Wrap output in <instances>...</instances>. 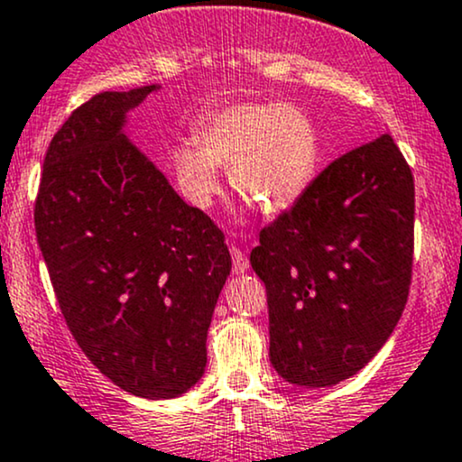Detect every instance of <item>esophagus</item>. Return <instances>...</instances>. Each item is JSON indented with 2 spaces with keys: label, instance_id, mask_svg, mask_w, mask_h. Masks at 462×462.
Listing matches in <instances>:
<instances>
[{
  "label": "esophagus",
  "instance_id": "obj_1",
  "mask_svg": "<svg viewBox=\"0 0 462 462\" xmlns=\"http://www.w3.org/2000/svg\"><path fill=\"white\" fill-rule=\"evenodd\" d=\"M230 254H232V272L245 273L247 267H250V261H247L245 252L239 250L236 245H230Z\"/></svg>",
  "mask_w": 462,
  "mask_h": 462
}]
</instances>
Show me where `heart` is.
Listing matches in <instances>:
<instances>
[{
  "label": "heart",
  "mask_w": 462,
  "mask_h": 462,
  "mask_svg": "<svg viewBox=\"0 0 462 462\" xmlns=\"http://www.w3.org/2000/svg\"><path fill=\"white\" fill-rule=\"evenodd\" d=\"M195 144L173 151L180 189L195 206L221 190L217 166L263 215H281L305 197L320 166V135L305 111L287 103H235L195 126Z\"/></svg>",
  "instance_id": "b5f03b06"
}]
</instances>
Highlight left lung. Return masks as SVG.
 I'll list each match as a JSON object with an SVG mask.
<instances>
[{"label":"left lung","mask_w":462,"mask_h":462,"mask_svg":"<svg viewBox=\"0 0 462 462\" xmlns=\"http://www.w3.org/2000/svg\"><path fill=\"white\" fill-rule=\"evenodd\" d=\"M412 261L414 177L382 134L333 160L252 250L278 374L324 388L362 371L402 318Z\"/></svg>","instance_id":"left-lung-1"}]
</instances>
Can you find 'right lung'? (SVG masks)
<instances>
[{
	"label": "right lung",
	"mask_w": 462,
	"mask_h": 462,
	"mask_svg": "<svg viewBox=\"0 0 462 462\" xmlns=\"http://www.w3.org/2000/svg\"><path fill=\"white\" fill-rule=\"evenodd\" d=\"M155 85L103 91L54 134L34 230L65 324L116 386L171 399L199 382L232 261L226 236L123 134Z\"/></svg>",
	"instance_id": "add662e5"
}]
</instances>
